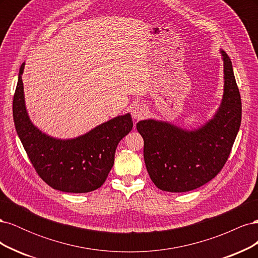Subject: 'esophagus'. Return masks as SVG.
I'll return each instance as SVG.
<instances>
[{
    "label": "esophagus",
    "instance_id": "34e87169",
    "mask_svg": "<svg viewBox=\"0 0 258 258\" xmlns=\"http://www.w3.org/2000/svg\"><path fill=\"white\" fill-rule=\"evenodd\" d=\"M131 115L134 119H141L146 115V107L143 104H135L131 107Z\"/></svg>",
    "mask_w": 258,
    "mask_h": 258
}]
</instances>
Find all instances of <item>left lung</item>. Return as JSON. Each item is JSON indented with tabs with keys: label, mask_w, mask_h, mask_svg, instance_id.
Wrapping results in <instances>:
<instances>
[{
	"label": "left lung",
	"mask_w": 258,
	"mask_h": 258,
	"mask_svg": "<svg viewBox=\"0 0 258 258\" xmlns=\"http://www.w3.org/2000/svg\"><path fill=\"white\" fill-rule=\"evenodd\" d=\"M224 62L222 102L212 118L187 130L169 121L144 119L137 129L144 140V161L153 183L163 191L196 189L214 178L227 161L241 124V98L228 54Z\"/></svg>",
	"instance_id": "8db88e82"
}]
</instances>
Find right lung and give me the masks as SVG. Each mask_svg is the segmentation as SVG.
Here are the masks:
<instances>
[{
  "label": "right lung",
  "mask_w": 258,
  "mask_h": 258,
  "mask_svg": "<svg viewBox=\"0 0 258 258\" xmlns=\"http://www.w3.org/2000/svg\"><path fill=\"white\" fill-rule=\"evenodd\" d=\"M21 64L13 100L15 127L37 174L53 189L89 192L101 187L114 165L116 147L134 127L129 113L99 124L73 139L44 134L31 121L25 101Z\"/></svg>",
  "instance_id": "add662e5"
}]
</instances>
